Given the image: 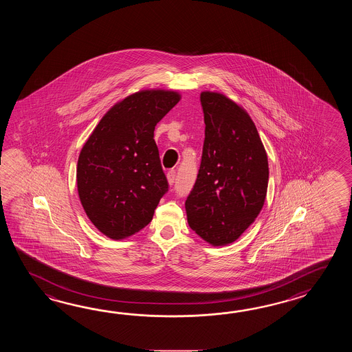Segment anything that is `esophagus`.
Instances as JSON below:
<instances>
[{"mask_svg": "<svg viewBox=\"0 0 352 352\" xmlns=\"http://www.w3.org/2000/svg\"><path fill=\"white\" fill-rule=\"evenodd\" d=\"M175 179H176V171H175V170H170V171L167 173V181H168V184L173 185Z\"/></svg>", "mask_w": 352, "mask_h": 352, "instance_id": "esophagus-1", "label": "esophagus"}]
</instances>
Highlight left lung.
Returning <instances> with one entry per match:
<instances>
[{"instance_id":"obj_1","label":"left lung","mask_w":352,"mask_h":352,"mask_svg":"<svg viewBox=\"0 0 352 352\" xmlns=\"http://www.w3.org/2000/svg\"><path fill=\"white\" fill-rule=\"evenodd\" d=\"M205 141L201 165L186 208L187 223L214 247L239 238L267 196L268 157L247 111L217 91L200 96Z\"/></svg>"}]
</instances>
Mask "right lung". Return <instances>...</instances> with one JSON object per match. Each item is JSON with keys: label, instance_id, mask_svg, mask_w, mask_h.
Masks as SVG:
<instances>
[{"label": "right lung", "instance_id": "right-lung-1", "mask_svg": "<svg viewBox=\"0 0 352 352\" xmlns=\"http://www.w3.org/2000/svg\"><path fill=\"white\" fill-rule=\"evenodd\" d=\"M175 90H140L105 113L84 143L76 185L87 217L105 236L126 239L150 224L168 184L155 127L177 104Z\"/></svg>", "mask_w": 352, "mask_h": 352}]
</instances>
